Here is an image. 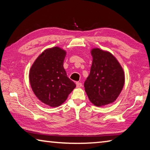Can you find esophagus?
<instances>
[{"label": "esophagus", "instance_id": "1", "mask_svg": "<svg viewBox=\"0 0 150 150\" xmlns=\"http://www.w3.org/2000/svg\"><path fill=\"white\" fill-rule=\"evenodd\" d=\"M76 85H77V88H80V87L82 86V83L80 82H76Z\"/></svg>", "mask_w": 150, "mask_h": 150}]
</instances>
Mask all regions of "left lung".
Listing matches in <instances>:
<instances>
[{
	"label": "left lung",
	"mask_w": 150,
	"mask_h": 150,
	"mask_svg": "<svg viewBox=\"0 0 150 150\" xmlns=\"http://www.w3.org/2000/svg\"><path fill=\"white\" fill-rule=\"evenodd\" d=\"M91 72L84 83V89L92 103L102 106L113 102L123 88V69L113 54L100 48L91 50Z\"/></svg>",
	"instance_id": "left-lung-1"
}]
</instances>
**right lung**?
Segmentation results:
<instances>
[{"label":"right lung","mask_w":150,"mask_h":150,"mask_svg":"<svg viewBox=\"0 0 150 150\" xmlns=\"http://www.w3.org/2000/svg\"><path fill=\"white\" fill-rule=\"evenodd\" d=\"M66 52L59 47L48 48L39 56L30 69L29 82L34 94L50 107L62 104L75 88L64 68Z\"/></svg>","instance_id":"right-lung-1"}]
</instances>
